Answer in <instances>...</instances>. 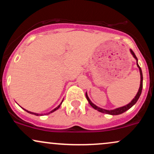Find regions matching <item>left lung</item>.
<instances>
[{
	"mask_svg": "<svg viewBox=\"0 0 154 154\" xmlns=\"http://www.w3.org/2000/svg\"><path fill=\"white\" fill-rule=\"evenodd\" d=\"M130 53H131V54L132 55V56H133V57L135 58V60H136V61H137V66L139 68L140 75V84L139 90H138V91H137V94H136V95L135 96V98H134L133 99L131 100V102H130V103H129L128 104H127V105L124 106L116 108V109H112V110H107V109H102V108H100V107L97 106L96 105H95V104L93 103L91 100H90L89 97H88V95L87 94V92H86V93H85L86 98H87V100H88V102H89L90 105H91V106L93 108V109H95V110L100 111V112H101V113H104V114H110V115H119V114H122V113L125 112V111H128V109H130L132 106H133L136 103V102L137 101V100L139 99L141 93H142V89H143V73H142V70H141V68L139 66L138 63H137V57H136L135 54H134V52L131 50V49H130Z\"/></svg>",
	"mask_w": 154,
	"mask_h": 154,
	"instance_id": "left-lung-1",
	"label": "left lung"
}]
</instances>
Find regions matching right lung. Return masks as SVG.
<instances>
[{
  "label": "right lung",
  "instance_id": "add662e5",
  "mask_svg": "<svg viewBox=\"0 0 154 154\" xmlns=\"http://www.w3.org/2000/svg\"><path fill=\"white\" fill-rule=\"evenodd\" d=\"M62 102H63V100H62V101H61V103H60V104H59V106H57V107H56V108H55V109H53V110H52V111H50V112H48V113H46V114H45H45H51V113H53V112H54V111H56V110H57V109H59V108L60 106H61V103H62ZM24 109V111H26V112L29 113V114H34V115H36V116H39V115H40V114H37V113H34V112H31V111H29L26 110V109ZM41 115H42V114H41Z\"/></svg>",
  "mask_w": 154,
  "mask_h": 154
}]
</instances>
